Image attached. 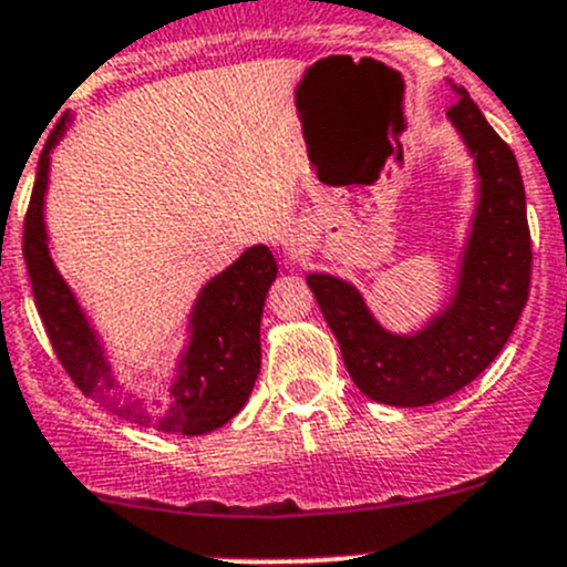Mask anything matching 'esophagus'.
<instances>
[{
	"label": "esophagus",
	"mask_w": 567,
	"mask_h": 567,
	"mask_svg": "<svg viewBox=\"0 0 567 567\" xmlns=\"http://www.w3.org/2000/svg\"><path fill=\"white\" fill-rule=\"evenodd\" d=\"M303 255H307V245H301V241H293V245H290V258L301 260Z\"/></svg>",
	"instance_id": "1"
}]
</instances>
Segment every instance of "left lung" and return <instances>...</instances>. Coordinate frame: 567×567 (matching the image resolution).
Returning a JSON list of instances; mask_svg holds the SVG:
<instances>
[{
    "instance_id": "8db88e82",
    "label": "left lung",
    "mask_w": 567,
    "mask_h": 567,
    "mask_svg": "<svg viewBox=\"0 0 567 567\" xmlns=\"http://www.w3.org/2000/svg\"><path fill=\"white\" fill-rule=\"evenodd\" d=\"M446 112L474 161L476 204L460 252L450 301L412 331L377 320L350 279L315 271L307 282L320 303L352 382L365 398L416 409L444 401L487 369L512 336L530 288V228L525 185L512 147L493 132L463 85Z\"/></svg>"
}]
</instances>
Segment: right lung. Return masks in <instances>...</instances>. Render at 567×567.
I'll list each match as a JSON object with an SVG mask.
<instances>
[{
  "label": "right lung",
  "instance_id": "obj_1",
  "mask_svg": "<svg viewBox=\"0 0 567 567\" xmlns=\"http://www.w3.org/2000/svg\"><path fill=\"white\" fill-rule=\"evenodd\" d=\"M72 121L74 115L66 112L42 147L23 223V258L53 350L74 384L123 420L166 435L213 433L245 409L260 374V317L277 279V260L266 245H252L228 269L207 279L185 320L183 347L164 393L153 398L134 393L112 371L102 331L93 326L51 255L45 223L51 153Z\"/></svg>",
  "mask_w": 567,
  "mask_h": 567
}]
</instances>
